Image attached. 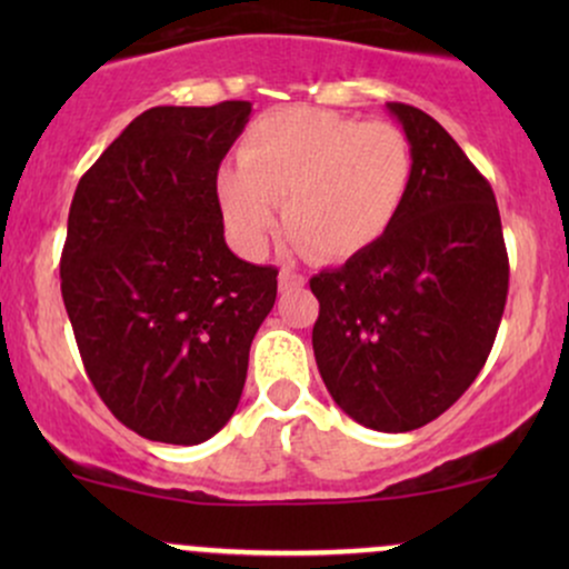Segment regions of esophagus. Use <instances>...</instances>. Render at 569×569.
I'll return each mask as SVG.
<instances>
[{
	"label": "esophagus",
	"instance_id": "34e87169",
	"mask_svg": "<svg viewBox=\"0 0 569 569\" xmlns=\"http://www.w3.org/2000/svg\"><path fill=\"white\" fill-rule=\"evenodd\" d=\"M278 286L280 291H293V289H302L305 286V276H299V272H293L291 267H283L278 276Z\"/></svg>",
	"mask_w": 569,
	"mask_h": 569
}]
</instances>
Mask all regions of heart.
Here are the masks:
<instances>
[{"mask_svg": "<svg viewBox=\"0 0 569 569\" xmlns=\"http://www.w3.org/2000/svg\"><path fill=\"white\" fill-rule=\"evenodd\" d=\"M240 166H221L217 200L240 251L259 257L278 230L342 262L380 243L409 194V139L390 122H358L316 107H289L251 122Z\"/></svg>", "mask_w": 569, "mask_h": 569, "instance_id": "obj_1", "label": "heart"}]
</instances>
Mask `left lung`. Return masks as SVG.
Here are the masks:
<instances>
[{
    "mask_svg": "<svg viewBox=\"0 0 569 569\" xmlns=\"http://www.w3.org/2000/svg\"><path fill=\"white\" fill-rule=\"evenodd\" d=\"M388 112L415 158L409 194L380 243L312 276V350L345 415L407 433L443 415L487 363L508 253L492 187L452 136L409 103Z\"/></svg>",
    "mask_w": 569,
    "mask_h": 569,
    "instance_id": "8db88e82",
    "label": "left lung"
}]
</instances>
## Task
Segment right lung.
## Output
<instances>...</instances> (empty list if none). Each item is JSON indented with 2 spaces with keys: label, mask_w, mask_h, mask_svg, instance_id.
Returning a JSON list of instances; mask_svg holds the SVG:
<instances>
[{
  "label": "right lung",
  "mask_w": 569,
  "mask_h": 569,
  "mask_svg": "<svg viewBox=\"0 0 569 569\" xmlns=\"http://www.w3.org/2000/svg\"><path fill=\"white\" fill-rule=\"evenodd\" d=\"M251 103L154 107L77 184L61 293L96 393L149 441L192 447L238 409L278 270L224 243L217 173Z\"/></svg>",
  "instance_id": "1"
}]
</instances>
